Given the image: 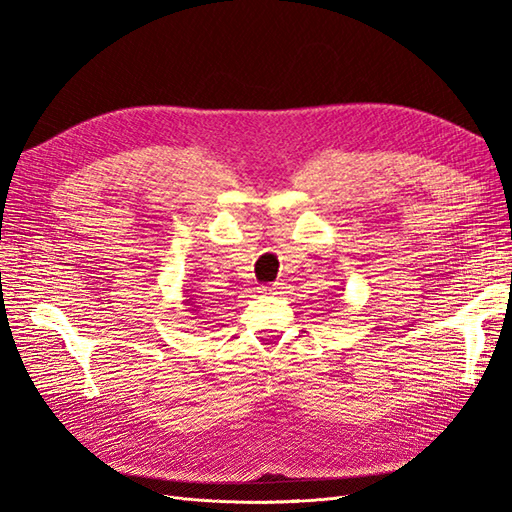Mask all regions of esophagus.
I'll list each match as a JSON object with an SVG mask.
<instances>
[{"instance_id":"obj_1","label":"esophagus","mask_w":512,"mask_h":512,"mask_svg":"<svg viewBox=\"0 0 512 512\" xmlns=\"http://www.w3.org/2000/svg\"><path fill=\"white\" fill-rule=\"evenodd\" d=\"M260 292L262 294H273V297H275V294H282V284L280 282H273L269 286H262Z\"/></svg>"}]
</instances>
